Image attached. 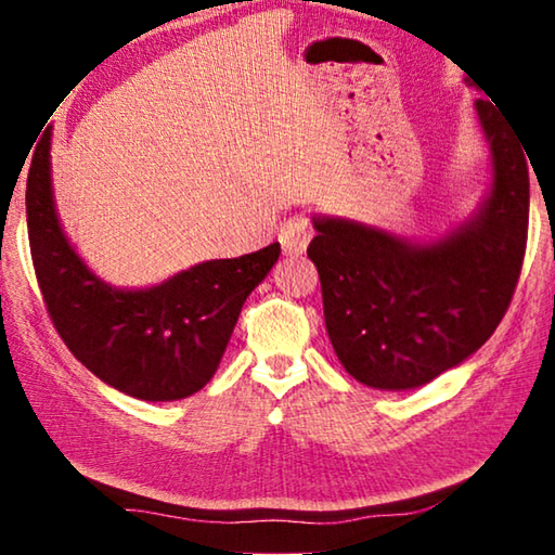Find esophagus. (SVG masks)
<instances>
[{"instance_id": "obj_1", "label": "esophagus", "mask_w": 555, "mask_h": 555, "mask_svg": "<svg viewBox=\"0 0 555 555\" xmlns=\"http://www.w3.org/2000/svg\"><path fill=\"white\" fill-rule=\"evenodd\" d=\"M311 237H313V228H311V220H308L306 215H294V218L284 222V228H281V232H279L281 249H284V255H288V257L304 255Z\"/></svg>"}]
</instances>
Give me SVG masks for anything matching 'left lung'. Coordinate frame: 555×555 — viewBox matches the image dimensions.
<instances>
[{"label":"left lung","mask_w":555,"mask_h":555,"mask_svg":"<svg viewBox=\"0 0 555 555\" xmlns=\"http://www.w3.org/2000/svg\"><path fill=\"white\" fill-rule=\"evenodd\" d=\"M475 112L492 181L465 222L416 240L313 215L308 257L321 276L327 337L347 374L372 389L434 382L480 350L509 308L529 230V154L496 102L477 100Z\"/></svg>","instance_id":"obj_1"}]
</instances>
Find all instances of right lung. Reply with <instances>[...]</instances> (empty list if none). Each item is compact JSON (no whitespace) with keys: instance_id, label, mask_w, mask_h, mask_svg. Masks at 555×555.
<instances>
[{"instance_id":"add662e5","label":"right lung","mask_w":555,"mask_h":555,"mask_svg":"<svg viewBox=\"0 0 555 555\" xmlns=\"http://www.w3.org/2000/svg\"><path fill=\"white\" fill-rule=\"evenodd\" d=\"M31 259L55 331L109 387L142 401H176L218 372L244 300L267 279L279 242L237 259H210L162 284L102 281L63 232L51 183V134L36 146L26 181Z\"/></svg>"}]
</instances>
